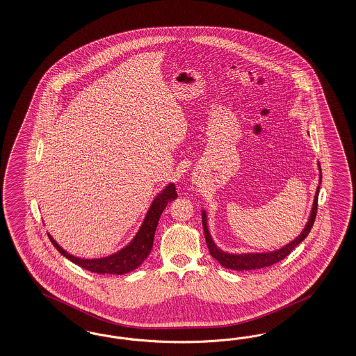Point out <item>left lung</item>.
I'll list each match as a JSON object with an SVG mask.
<instances>
[{"instance_id":"8db88e82","label":"left lung","mask_w":356,"mask_h":356,"mask_svg":"<svg viewBox=\"0 0 356 356\" xmlns=\"http://www.w3.org/2000/svg\"><path fill=\"white\" fill-rule=\"evenodd\" d=\"M318 170H320V184H321V165L318 163ZM318 192H320V186H317V191L314 194V200H313L312 210H311V216L307 222V225L304 227L302 234L296 238H293L291 243H289L287 245L282 247L277 250L273 252H266V253H241V254H234V253H227L225 250L218 248L213 240V237L209 232L207 228V216H206L205 210L202 211V226H204V232H205L206 244L210 254L226 269L236 270V271H244V270H256L261 268H268L277 262H280L284 257H287L291 253L293 249L296 248L305 237L308 236L311 228H312L316 214H317V201H318Z\"/></svg>"}]
</instances>
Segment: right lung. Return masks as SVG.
Segmentation results:
<instances>
[{"label": "right lung", "mask_w": 356, "mask_h": 356, "mask_svg": "<svg viewBox=\"0 0 356 356\" xmlns=\"http://www.w3.org/2000/svg\"><path fill=\"white\" fill-rule=\"evenodd\" d=\"M176 198H177V193H176L175 184H168L162 192L154 198L150 209L143 219V223L134 238L125 248L121 249L118 253H113L108 257L92 259H79L61 248L49 234H48V236L51 238L54 248L57 249L64 257L70 259L72 262H74L82 269L97 273V274L122 275V274H127L129 271L137 269L140 264L147 259V256L152 249L154 235H155L156 226H158L159 218L162 216L163 210L165 209L167 204H170Z\"/></svg>", "instance_id": "add662e5"}]
</instances>
